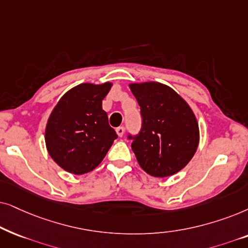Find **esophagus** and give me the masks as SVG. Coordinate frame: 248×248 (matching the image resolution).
<instances>
[{"mask_svg":"<svg viewBox=\"0 0 248 248\" xmlns=\"http://www.w3.org/2000/svg\"><path fill=\"white\" fill-rule=\"evenodd\" d=\"M115 131H117V135H118L119 137H122L124 135V127L115 128Z\"/></svg>","mask_w":248,"mask_h":248,"instance_id":"34e87169","label":"esophagus"}]
</instances>
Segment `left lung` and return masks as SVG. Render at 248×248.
<instances>
[{
    "mask_svg": "<svg viewBox=\"0 0 248 248\" xmlns=\"http://www.w3.org/2000/svg\"><path fill=\"white\" fill-rule=\"evenodd\" d=\"M140 107L141 131L131 143L137 162L153 177L173 176L189 163L200 143V127L189 104L170 86L130 82Z\"/></svg>",
    "mask_w": 248,
    "mask_h": 248,
    "instance_id": "1",
    "label": "left lung"
}]
</instances>
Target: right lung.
<instances>
[{"instance_id":"right-lung-1","label":"right lung","mask_w":248,"mask_h":248,"mask_svg":"<svg viewBox=\"0 0 248 248\" xmlns=\"http://www.w3.org/2000/svg\"><path fill=\"white\" fill-rule=\"evenodd\" d=\"M112 85L82 82L53 108L45 127L46 150L67 172L79 176L93 171L118 137L102 108Z\"/></svg>"}]
</instances>
